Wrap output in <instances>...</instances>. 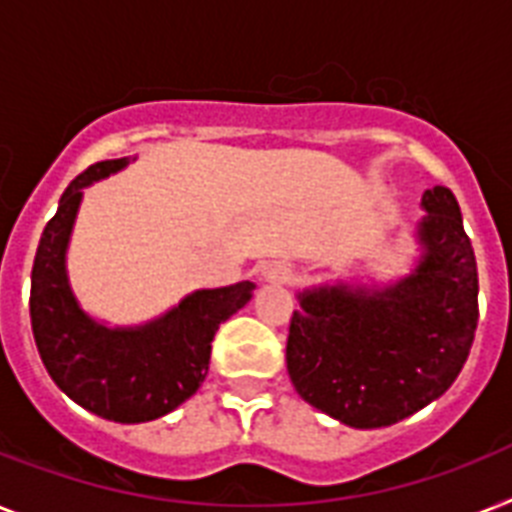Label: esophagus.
Listing matches in <instances>:
<instances>
[{
  "mask_svg": "<svg viewBox=\"0 0 512 512\" xmlns=\"http://www.w3.org/2000/svg\"><path fill=\"white\" fill-rule=\"evenodd\" d=\"M263 278L270 284H289L292 281V268L286 263H270L263 268Z\"/></svg>",
  "mask_w": 512,
  "mask_h": 512,
  "instance_id": "34e87169",
  "label": "esophagus"
}]
</instances>
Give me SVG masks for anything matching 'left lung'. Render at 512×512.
Segmentation results:
<instances>
[{
  "label": "left lung",
  "instance_id": "obj_1",
  "mask_svg": "<svg viewBox=\"0 0 512 512\" xmlns=\"http://www.w3.org/2000/svg\"><path fill=\"white\" fill-rule=\"evenodd\" d=\"M418 257L392 284L297 292L286 342L294 389L352 429H381L439 400L463 371L479 323V273L458 199L426 189Z\"/></svg>",
  "mask_w": 512,
  "mask_h": 512
}]
</instances>
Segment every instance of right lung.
Masks as SVG:
<instances>
[{
	"label": "right lung",
	"mask_w": 512,
	"mask_h": 512,
	"mask_svg": "<svg viewBox=\"0 0 512 512\" xmlns=\"http://www.w3.org/2000/svg\"><path fill=\"white\" fill-rule=\"evenodd\" d=\"M128 157L105 160L73 178L41 234L31 270V328L52 381L83 410L115 423L155 421L184 405L210 368L213 336L252 299V281L186 294L141 326L91 318L68 278V244L83 189L118 173Z\"/></svg>",
	"instance_id": "obj_1"
}]
</instances>
